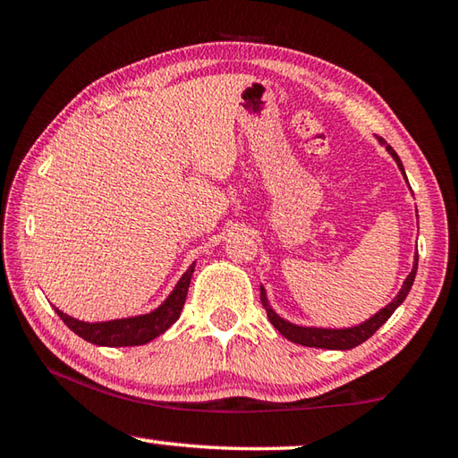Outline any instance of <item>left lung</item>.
Instances as JSON below:
<instances>
[{
    "label": "left lung",
    "mask_w": 458,
    "mask_h": 458,
    "mask_svg": "<svg viewBox=\"0 0 458 458\" xmlns=\"http://www.w3.org/2000/svg\"><path fill=\"white\" fill-rule=\"evenodd\" d=\"M379 143H382L387 153L392 155L394 161H396L402 175L406 177L404 174V165H402V161L398 157V153L392 149L390 145H387L384 139H379ZM408 182V180H406ZM416 268H418V259L414 257V267L410 270V275L406 276L404 284H402L400 293L396 297L392 299V303H387L384 309H379V311L371 317V319L363 321L360 325H355V327H345V329H323V327H301V325H294L284 321L283 317H278L273 307L268 305V299H267V293L265 289L260 286V301H262V307L267 309V315H268V321L273 323V327L284 335L293 344H299V345H307V347H321V350H352V347L363 344V341L369 339L374 333L382 327V325L390 319L392 313L396 311V309L404 303V299L408 297L410 289H412V283H414V276H416Z\"/></svg>",
    "instance_id": "8db88e82"
}]
</instances>
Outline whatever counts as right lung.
<instances>
[{
	"label": "right lung",
	"mask_w": 458,
	"mask_h": 458,
	"mask_svg": "<svg viewBox=\"0 0 458 458\" xmlns=\"http://www.w3.org/2000/svg\"><path fill=\"white\" fill-rule=\"evenodd\" d=\"M191 275H193V265L185 270L183 276L177 281L175 289L164 301V303L155 309V311L145 313V315L127 317V319L87 323L62 313L60 309H56V313L60 319L66 323L68 329L74 331L76 335L90 341V344L95 345H105V347L143 345V344H149L151 339L159 337L161 333H165L177 319H180L185 297H188Z\"/></svg>",
	"instance_id": "1"
}]
</instances>
